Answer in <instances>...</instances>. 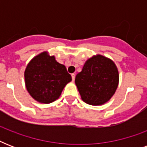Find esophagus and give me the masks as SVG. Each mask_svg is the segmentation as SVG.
I'll return each mask as SVG.
<instances>
[{
  "instance_id": "34e87169",
  "label": "esophagus",
  "mask_w": 147,
  "mask_h": 147,
  "mask_svg": "<svg viewBox=\"0 0 147 147\" xmlns=\"http://www.w3.org/2000/svg\"><path fill=\"white\" fill-rule=\"evenodd\" d=\"M75 78H76V75L74 73L71 74V78H72V81L75 80Z\"/></svg>"
}]
</instances>
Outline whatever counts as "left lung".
Returning a JSON list of instances; mask_svg holds the SVG:
<instances>
[{"label":"left lung","instance_id":"8db88e82","mask_svg":"<svg viewBox=\"0 0 147 147\" xmlns=\"http://www.w3.org/2000/svg\"><path fill=\"white\" fill-rule=\"evenodd\" d=\"M119 75L113 61L100 55L88 59L76 76V85L85 103L100 105L111 99L118 85Z\"/></svg>","mask_w":147,"mask_h":147}]
</instances>
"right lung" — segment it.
I'll use <instances>...</instances> for the list:
<instances>
[{
    "label": "right lung",
    "instance_id": "1",
    "mask_svg": "<svg viewBox=\"0 0 147 147\" xmlns=\"http://www.w3.org/2000/svg\"><path fill=\"white\" fill-rule=\"evenodd\" d=\"M25 84L31 96L40 103L49 104L55 100L66 84L71 81L64 65L55 61L46 52L36 55L27 65Z\"/></svg>",
    "mask_w": 147,
    "mask_h": 147
}]
</instances>
